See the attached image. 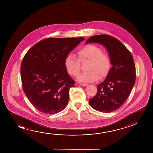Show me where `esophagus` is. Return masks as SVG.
Returning <instances> with one entry per match:
<instances>
[{
  "label": "esophagus",
  "instance_id": "esophagus-1",
  "mask_svg": "<svg viewBox=\"0 0 153 153\" xmlns=\"http://www.w3.org/2000/svg\"><path fill=\"white\" fill-rule=\"evenodd\" d=\"M79 85H81V86H84V87H85V86H87L88 84H82V83H80V84H79Z\"/></svg>",
  "mask_w": 153,
  "mask_h": 153
}]
</instances>
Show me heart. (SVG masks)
I'll return each instance as SVG.
<instances>
[{
	"label": "heart",
	"instance_id": "heart-1",
	"mask_svg": "<svg viewBox=\"0 0 153 153\" xmlns=\"http://www.w3.org/2000/svg\"><path fill=\"white\" fill-rule=\"evenodd\" d=\"M78 58L73 54L68 55L65 61L66 70L74 76H77L80 71V62L90 61L88 65V72L82 73L78 80L84 83L98 81L100 78L105 77L111 67V60L109 56L103 54L100 48L94 45H86L77 52Z\"/></svg>",
	"mask_w": 153,
	"mask_h": 153
}]
</instances>
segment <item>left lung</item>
Masks as SVG:
<instances>
[{"instance_id":"obj_1","label":"left lung","mask_w":153,"mask_h":153,"mask_svg":"<svg viewBox=\"0 0 153 153\" xmlns=\"http://www.w3.org/2000/svg\"><path fill=\"white\" fill-rule=\"evenodd\" d=\"M90 43H99L105 47L113 67L105 80L97 86V94L89 100V104L97 111L110 113L123 105L134 85L133 58L128 48L112 36H93L86 40L85 44Z\"/></svg>"}]
</instances>
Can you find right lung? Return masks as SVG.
Here are the masks:
<instances>
[{"label":"right lung","mask_w":153,"mask_h":153,"mask_svg":"<svg viewBox=\"0 0 153 153\" xmlns=\"http://www.w3.org/2000/svg\"><path fill=\"white\" fill-rule=\"evenodd\" d=\"M85 38H51L39 42L28 51L21 65L23 90L40 112L52 115L68 104L75 81L65 65V58Z\"/></svg>","instance_id":"add662e5"}]
</instances>
